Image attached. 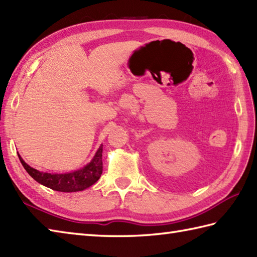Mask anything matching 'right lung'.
<instances>
[{
  "mask_svg": "<svg viewBox=\"0 0 257 257\" xmlns=\"http://www.w3.org/2000/svg\"><path fill=\"white\" fill-rule=\"evenodd\" d=\"M18 156L24 169L34 180H37L39 184L45 186V187L57 190V192H81L97 183L102 174V145H100L93 158L82 168L63 174L40 172V170L29 166L19 154Z\"/></svg>",
  "mask_w": 257,
  "mask_h": 257,
  "instance_id": "add662e5",
  "label": "right lung"
}]
</instances>
